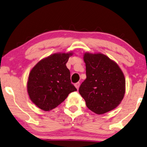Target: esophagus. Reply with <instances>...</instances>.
<instances>
[{
    "label": "esophagus",
    "mask_w": 147,
    "mask_h": 147,
    "mask_svg": "<svg viewBox=\"0 0 147 147\" xmlns=\"http://www.w3.org/2000/svg\"><path fill=\"white\" fill-rule=\"evenodd\" d=\"M79 86H80V83L79 82H78V83H76V84H75V86L76 87V88L77 89H79Z\"/></svg>",
    "instance_id": "esophagus-1"
}]
</instances>
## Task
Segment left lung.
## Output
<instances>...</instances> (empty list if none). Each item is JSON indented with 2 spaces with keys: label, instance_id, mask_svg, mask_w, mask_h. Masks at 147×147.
Instances as JSON below:
<instances>
[{
  "label": "left lung",
  "instance_id": "left-lung-1",
  "mask_svg": "<svg viewBox=\"0 0 147 147\" xmlns=\"http://www.w3.org/2000/svg\"><path fill=\"white\" fill-rule=\"evenodd\" d=\"M86 78L79 92L87 107L101 115L116 108L125 94V78L116 62L105 55L86 53Z\"/></svg>",
  "mask_w": 147,
  "mask_h": 147
}]
</instances>
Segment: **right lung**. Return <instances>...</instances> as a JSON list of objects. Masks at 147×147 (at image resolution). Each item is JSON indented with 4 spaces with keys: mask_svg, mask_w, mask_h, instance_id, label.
<instances>
[{
    "mask_svg": "<svg viewBox=\"0 0 147 147\" xmlns=\"http://www.w3.org/2000/svg\"><path fill=\"white\" fill-rule=\"evenodd\" d=\"M69 53H56L40 61L28 76L27 90L32 102L48 111L63 102L70 92L77 90L71 83L66 67Z\"/></svg>",
    "mask_w": 147,
    "mask_h": 147,
    "instance_id": "obj_1",
    "label": "right lung"
}]
</instances>
